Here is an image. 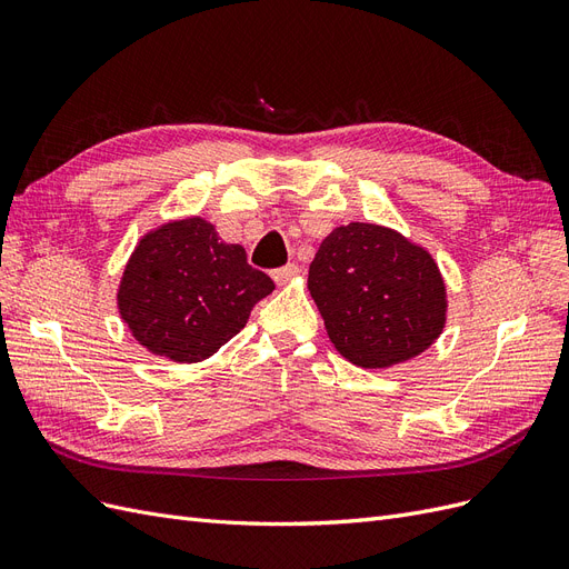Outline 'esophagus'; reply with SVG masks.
Listing matches in <instances>:
<instances>
[{"mask_svg":"<svg viewBox=\"0 0 569 569\" xmlns=\"http://www.w3.org/2000/svg\"><path fill=\"white\" fill-rule=\"evenodd\" d=\"M297 272H299V266H297V263H287V266L278 268V270H272V280L278 282V284H284L287 280L295 278Z\"/></svg>","mask_w":569,"mask_h":569,"instance_id":"34e87169","label":"esophagus"}]
</instances>
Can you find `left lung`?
I'll return each instance as SVG.
<instances>
[{"label":"left lung","instance_id":"obj_1","mask_svg":"<svg viewBox=\"0 0 569 569\" xmlns=\"http://www.w3.org/2000/svg\"><path fill=\"white\" fill-rule=\"evenodd\" d=\"M308 289L337 351L360 368H389L422 353L446 322V289L432 256L370 222L322 239Z\"/></svg>","mask_w":569,"mask_h":569}]
</instances>
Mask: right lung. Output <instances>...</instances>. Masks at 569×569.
<instances>
[{
	"instance_id": "right-lung-1",
	"label": "right lung",
	"mask_w": 569,
	"mask_h": 569,
	"mask_svg": "<svg viewBox=\"0 0 569 569\" xmlns=\"http://www.w3.org/2000/svg\"><path fill=\"white\" fill-rule=\"evenodd\" d=\"M272 289L242 247L220 242L211 222L187 218L142 239L123 272L118 306L151 353L197 363L239 335Z\"/></svg>"
}]
</instances>
